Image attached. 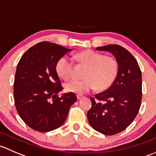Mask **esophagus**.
<instances>
[{"label":"esophagus","instance_id":"34e87169","mask_svg":"<svg viewBox=\"0 0 156 156\" xmlns=\"http://www.w3.org/2000/svg\"><path fill=\"white\" fill-rule=\"evenodd\" d=\"M83 98V96H81V95H77V100H81V99Z\"/></svg>","mask_w":156,"mask_h":156}]
</instances>
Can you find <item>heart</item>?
Wrapping results in <instances>:
<instances>
[{
	"mask_svg": "<svg viewBox=\"0 0 156 156\" xmlns=\"http://www.w3.org/2000/svg\"><path fill=\"white\" fill-rule=\"evenodd\" d=\"M76 59L87 69L84 74V79L72 80L65 84L67 92L84 94L94 90L107 89L112 84L117 76V61L111 56L91 50H87L76 55ZM73 62L67 56H62L56 63V71L61 78L67 80L72 75Z\"/></svg>",
	"mask_w": 156,
	"mask_h": 156,
	"instance_id": "b5f03b06",
	"label": "heart"
}]
</instances>
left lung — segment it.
<instances>
[{
	"instance_id": "left-lung-1",
	"label": "left lung",
	"mask_w": 156,
	"mask_h": 156,
	"mask_svg": "<svg viewBox=\"0 0 156 156\" xmlns=\"http://www.w3.org/2000/svg\"><path fill=\"white\" fill-rule=\"evenodd\" d=\"M115 58L118 74L111 87L91 97L92 106L87 112L90 126L104 135L123 131L131 124L139 112L142 99V75L133 55L119 45L97 48Z\"/></svg>"
}]
</instances>
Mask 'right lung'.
Listing matches in <instances>:
<instances>
[{
    "label": "right lung",
    "instance_id": "right-lung-1",
    "mask_svg": "<svg viewBox=\"0 0 156 156\" xmlns=\"http://www.w3.org/2000/svg\"><path fill=\"white\" fill-rule=\"evenodd\" d=\"M72 49L41 42L20 59L14 80V101L21 119L31 128L48 132L65 122L69 108L77 100L73 93L59 97L63 88L56 71L61 56Z\"/></svg>",
    "mask_w": 156,
    "mask_h": 156
}]
</instances>
